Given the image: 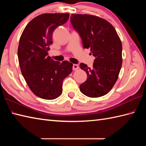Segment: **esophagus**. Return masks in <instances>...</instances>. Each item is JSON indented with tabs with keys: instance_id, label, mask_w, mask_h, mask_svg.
<instances>
[{
	"instance_id": "34e87169",
	"label": "esophagus",
	"mask_w": 146,
	"mask_h": 146,
	"mask_svg": "<svg viewBox=\"0 0 146 146\" xmlns=\"http://www.w3.org/2000/svg\"><path fill=\"white\" fill-rule=\"evenodd\" d=\"M79 68V66H78V64H74L73 65V70H74V71H75V70H77Z\"/></svg>"
}]
</instances>
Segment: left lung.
I'll list each match as a JSON object with an SVG mask.
<instances>
[{
    "mask_svg": "<svg viewBox=\"0 0 146 146\" xmlns=\"http://www.w3.org/2000/svg\"><path fill=\"white\" fill-rule=\"evenodd\" d=\"M71 24L81 37L83 48H90L95 57L93 68L80 64L87 79L80 86L83 94L91 98L106 95L119 77L122 64V45L113 26L96 15L71 14Z\"/></svg>",
    "mask_w": 146,
    "mask_h": 146,
    "instance_id": "1",
    "label": "left lung"
}]
</instances>
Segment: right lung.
<instances>
[{"instance_id":"add662e5","label":"right lung","mask_w":146,"mask_h":146,"mask_svg":"<svg viewBox=\"0 0 146 146\" xmlns=\"http://www.w3.org/2000/svg\"><path fill=\"white\" fill-rule=\"evenodd\" d=\"M69 13L42 14L27 24L19 39L18 60L21 73L34 94L54 100L62 94L64 78L72 71L73 64L60 63L48 56L53 31L66 23Z\"/></svg>"}]
</instances>
